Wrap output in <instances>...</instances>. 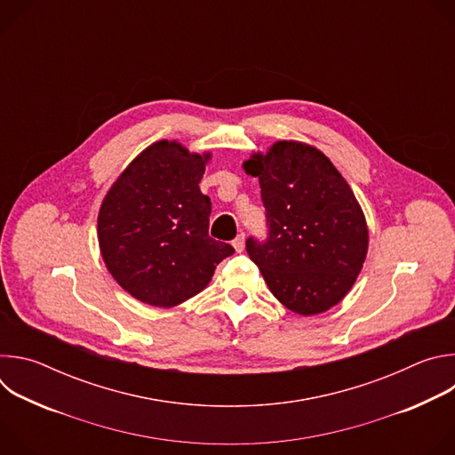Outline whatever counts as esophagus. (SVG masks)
<instances>
[{
	"label": "esophagus",
	"mask_w": 455,
	"mask_h": 455,
	"mask_svg": "<svg viewBox=\"0 0 455 455\" xmlns=\"http://www.w3.org/2000/svg\"><path fill=\"white\" fill-rule=\"evenodd\" d=\"M232 246H234V250H235L237 253H241V251L244 250V234H239V235L232 241Z\"/></svg>",
	"instance_id": "obj_1"
}]
</instances>
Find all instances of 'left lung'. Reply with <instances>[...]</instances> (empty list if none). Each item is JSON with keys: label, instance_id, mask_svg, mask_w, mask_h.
I'll return each mask as SVG.
<instances>
[{"label": "left lung", "instance_id": "obj_1", "mask_svg": "<svg viewBox=\"0 0 455 455\" xmlns=\"http://www.w3.org/2000/svg\"><path fill=\"white\" fill-rule=\"evenodd\" d=\"M259 178L268 239H246V251L275 299L311 316L337 306L367 257L363 211L344 176L320 149L279 140L243 162Z\"/></svg>", "mask_w": 455, "mask_h": 455}]
</instances>
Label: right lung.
Wrapping results in <instances>:
<instances>
[{
    "mask_svg": "<svg viewBox=\"0 0 455 455\" xmlns=\"http://www.w3.org/2000/svg\"><path fill=\"white\" fill-rule=\"evenodd\" d=\"M211 153L158 140L129 164L102 200L99 246L113 279L137 300L172 307L198 295L234 253L209 235L200 181Z\"/></svg>",
    "mask_w": 455,
    "mask_h": 455,
    "instance_id": "right-lung-1",
    "label": "right lung"
}]
</instances>
